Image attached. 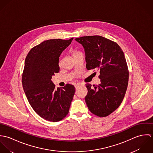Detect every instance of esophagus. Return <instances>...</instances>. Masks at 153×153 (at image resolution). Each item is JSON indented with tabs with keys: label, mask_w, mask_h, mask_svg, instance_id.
Returning a JSON list of instances; mask_svg holds the SVG:
<instances>
[{
	"label": "esophagus",
	"mask_w": 153,
	"mask_h": 153,
	"mask_svg": "<svg viewBox=\"0 0 153 153\" xmlns=\"http://www.w3.org/2000/svg\"><path fill=\"white\" fill-rule=\"evenodd\" d=\"M82 85V84H75V89H78L79 88L81 87Z\"/></svg>",
	"instance_id": "34e87169"
}]
</instances>
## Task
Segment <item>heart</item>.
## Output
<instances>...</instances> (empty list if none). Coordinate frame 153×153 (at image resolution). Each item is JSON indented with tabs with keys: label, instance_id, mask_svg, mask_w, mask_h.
<instances>
[{
	"label": "heart",
	"instance_id": "b5f03b06",
	"mask_svg": "<svg viewBox=\"0 0 153 153\" xmlns=\"http://www.w3.org/2000/svg\"><path fill=\"white\" fill-rule=\"evenodd\" d=\"M77 52H78V51H72V55H74V54H75V53H77Z\"/></svg>",
	"mask_w": 153,
	"mask_h": 153
}]
</instances>
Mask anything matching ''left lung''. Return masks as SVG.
Returning a JSON list of instances; mask_svg holds the SVG:
<instances>
[{
  "instance_id": "1",
  "label": "left lung",
  "mask_w": 153,
  "mask_h": 153,
  "mask_svg": "<svg viewBox=\"0 0 153 153\" xmlns=\"http://www.w3.org/2000/svg\"><path fill=\"white\" fill-rule=\"evenodd\" d=\"M75 40L84 48L88 70L100 71V84L93 88L86 84L88 108L98 117H107L119 107L128 87L129 71L124 52L115 42L101 36Z\"/></svg>"
}]
</instances>
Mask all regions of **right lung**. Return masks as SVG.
<instances>
[{
	"mask_svg": "<svg viewBox=\"0 0 153 153\" xmlns=\"http://www.w3.org/2000/svg\"><path fill=\"white\" fill-rule=\"evenodd\" d=\"M68 40L49 39L33 47L27 53L22 73V86L35 112L45 120L57 122L68 115L75 88L67 84L58 88L51 81L59 72V58L71 44Z\"/></svg>",
	"mask_w": 153,
	"mask_h": 153,
	"instance_id": "add662e5",
	"label": "right lung"
}]
</instances>
